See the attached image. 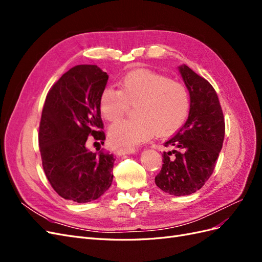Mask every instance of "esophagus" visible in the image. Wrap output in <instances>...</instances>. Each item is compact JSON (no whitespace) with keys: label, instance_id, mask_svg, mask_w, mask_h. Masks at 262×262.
Masks as SVG:
<instances>
[{"label":"esophagus","instance_id":"1","mask_svg":"<svg viewBox=\"0 0 262 262\" xmlns=\"http://www.w3.org/2000/svg\"><path fill=\"white\" fill-rule=\"evenodd\" d=\"M136 152H137L136 148H118L116 150V154L117 155H124V154H133Z\"/></svg>","mask_w":262,"mask_h":262}]
</instances>
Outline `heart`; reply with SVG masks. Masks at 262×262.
I'll return each mask as SVG.
<instances>
[{"mask_svg":"<svg viewBox=\"0 0 262 262\" xmlns=\"http://www.w3.org/2000/svg\"><path fill=\"white\" fill-rule=\"evenodd\" d=\"M129 106L136 107V119L118 121L109 129L110 143L122 148H132L154 133L165 137L176 132L187 120L190 99L185 85L139 70L122 78L120 91L108 86L99 96L100 113L108 121L120 119Z\"/></svg>","mask_w":262,"mask_h":262,"instance_id":"obj_1","label":"heart"}]
</instances>
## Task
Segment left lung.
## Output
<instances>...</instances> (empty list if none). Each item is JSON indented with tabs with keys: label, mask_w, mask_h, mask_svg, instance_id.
Returning <instances> with one entry per match:
<instances>
[{
	"label": "left lung",
	"mask_w": 262,
	"mask_h": 262,
	"mask_svg": "<svg viewBox=\"0 0 262 262\" xmlns=\"http://www.w3.org/2000/svg\"><path fill=\"white\" fill-rule=\"evenodd\" d=\"M190 95L186 123L165 142L163 167L156 186L172 195H188L201 189L214 170L225 136L224 116L213 86L182 64L178 68Z\"/></svg>",
	"instance_id": "1"
}]
</instances>
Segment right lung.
I'll use <instances>...</instances> for the list:
<instances>
[{
  "label": "right lung",
  "mask_w": 262,
  "mask_h": 262,
  "mask_svg": "<svg viewBox=\"0 0 262 262\" xmlns=\"http://www.w3.org/2000/svg\"><path fill=\"white\" fill-rule=\"evenodd\" d=\"M108 75L97 66L81 64L63 74L47 94L39 125L42 167L63 199L86 203L112 186L115 158L86 147L90 136L104 143L99 96Z\"/></svg>",
  "instance_id": "add662e5"
}]
</instances>
